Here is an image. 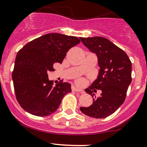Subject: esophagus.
I'll return each instance as SVG.
<instances>
[{"label":"esophagus","instance_id":"esophagus-1","mask_svg":"<svg viewBox=\"0 0 147 147\" xmlns=\"http://www.w3.org/2000/svg\"><path fill=\"white\" fill-rule=\"evenodd\" d=\"M72 90L75 91V92H80V93H83V92H84V91H83V90L80 89V88H76V87H74V86L72 87Z\"/></svg>","mask_w":147,"mask_h":147}]
</instances>
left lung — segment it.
Here are the masks:
<instances>
[{
    "label": "left lung",
    "instance_id": "8db88e82",
    "mask_svg": "<svg viewBox=\"0 0 147 147\" xmlns=\"http://www.w3.org/2000/svg\"><path fill=\"white\" fill-rule=\"evenodd\" d=\"M90 51L97 57L99 67L97 78L85 91L93 98L90 107H80L85 115L95 118L110 116L123 104L132 82V63L127 54L107 38L95 36L80 38ZM102 91L98 98L93 91Z\"/></svg>",
    "mask_w": 147,
    "mask_h": 147
}]
</instances>
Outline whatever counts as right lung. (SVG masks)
Here are the masks:
<instances>
[{
    "mask_svg": "<svg viewBox=\"0 0 147 147\" xmlns=\"http://www.w3.org/2000/svg\"><path fill=\"white\" fill-rule=\"evenodd\" d=\"M77 37L51 33L28 42L17 53L12 74L16 98L22 108L37 116H47L59 108L61 99L71 92V84L53 86L48 72L55 63L61 64L69 49L78 45Z\"/></svg>",
    "mask_w": 147,
    "mask_h": 147,
    "instance_id": "right-lung-1",
    "label": "right lung"
}]
</instances>
